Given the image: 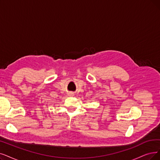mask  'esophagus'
Instances as JSON below:
<instances>
[{
    "mask_svg": "<svg viewBox=\"0 0 160 160\" xmlns=\"http://www.w3.org/2000/svg\"><path fill=\"white\" fill-rule=\"evenodd\" d=\"M70 95H72V96H73V92H70Z\"/></svg>",
    "mask_w": 160,
    "mask_h": 160,
    "instance_id": "1",
    "label": "esophagus"
}]
</instances>
